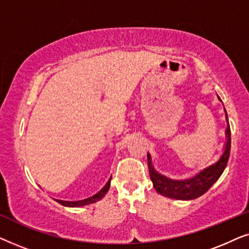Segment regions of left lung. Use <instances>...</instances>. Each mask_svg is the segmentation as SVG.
I'll return each instance as SVG.
<instances>
[{
    "label": "left lung",
    "mask_w": 249,
    "mask_h": 249,
    "mask_svg": "<svg viewBox=\"0 0 249 249\" xmlns=\"http://www.w3.org/2000/svg\"><path fill=\"white\" fill-rule=\"evenodd\" d=\"M217 98L221 101L219 96H217ZM224 113H226L227 119V129L226 144H224L222 154H221L219 160L215 163L198 170L193 176L187 177V178L183 179H172L162 175V173L156 171L154 166H153L152 156L149 153H147L149 177H151L153 186H154L156 192L161 194L162 196L169 197V198L192 200L204 195L219 180L228 164L231 147V131L226 108H224Z\"/></svg>",
    "instance_id": "8db88e82"
}]
</instances>
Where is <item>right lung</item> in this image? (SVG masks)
Listing matches in <instances>:
<instances>
[{"mask_svg": "<svg viewBox=\"0 0 249 249\" xmlns=\"http://www.w3.org/2000/svg\"><path fill=\"white\" fill-rule=\"evenodd\" d=\"M111 179L112 177H110V179L107 180V182L105 183L103 188H102L100 192H97L96 194H94L93 196L90 197H87V198L85 199H80V200H62V199H55L57 203H60L61 205L63 206H67V207H80V206H85V205H89V204H93V203H96L98 200L103 198L105 196V194L108 192V189H110V185H111Z\"/></svg>", "mask_w": 249, "mask_h": 249, "instance_id": "1", "label": "right lung"}]
</instances>
